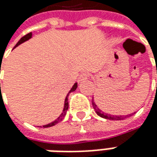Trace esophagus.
<instances>
[{"mask_svg":"<svg viewBox=\"0 0 157 157\" xmlns=\"http://www.w3.org/2000/svg\"><path fill=\"white\" fill-rule=\"evenodd\" d=\"M88 78H89V74H88V73L81 74V75L79 76L78 82H82L83 81L87 80Z\"/></svg>","mask_w":157,"mask_h":157,"instance_id":"34e87169","label":"esophagus"}]
</instances>
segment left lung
<instances>
[{
  "label": "left lung",
  "instance_id": "1",
  "mask_svg": "<svg viewBox=\"0 0 157 157\" xmlns=\"http://www.w3.org/2000/svg\"><path fill=\"white\" fill-rule=\"evenodd\" d=\"M92 105H93V109H95V113L101 117L104 118V119H108V120H114V121H119V120H123L125 119L126 117H128V116H131L132 114H129V115H127V116H114V115H110V114H106L102 110H101L100 109L98 108V106L95 104V101H94V98L92 99Z\"/></svg>",
  "mask_w": 157,
  "mask_h": 157
}]
</instances>
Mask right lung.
Returning a JSON list of instances; mask_svg holds the SVG:
<instances>
[{
  "instance_id": "obj_1",
  "label": "right lung",
  "mask_w": 157,
  "mask_h": 157,
  "mask_svg": "<svg viewBox=\"0 0 157 157\" xmlns=\"http://www.w3.org/2000/svg\"><path fill=\"white\" fill-rule=\"evenodd\" d=\"M32 33H29V34H28V35H24L23 37H21V40H20L17 43H16V45L14 46V48H16V47H18L20 45V44H21V43H23V42H25V41H27L28 40H29V39H31L32 38ZM1 85V84H0ZM77 89V82H75V83L74 84L73 87L71 88V89L69 90V92L68 93V95H67V96H66V98H65V101H64V107H63V109H62V114L60 115V116L57 117L56 119L54 121V122H50V123H48V124H46V125H43L42 127L43 128H49V127H52V126H54V125H56V124H57L58 122H62V120H63V118L65 117V116H66V114H67V111H68V95L71 93V92H73V91H75V89Z\"/></svg>"
}]
</instances>
